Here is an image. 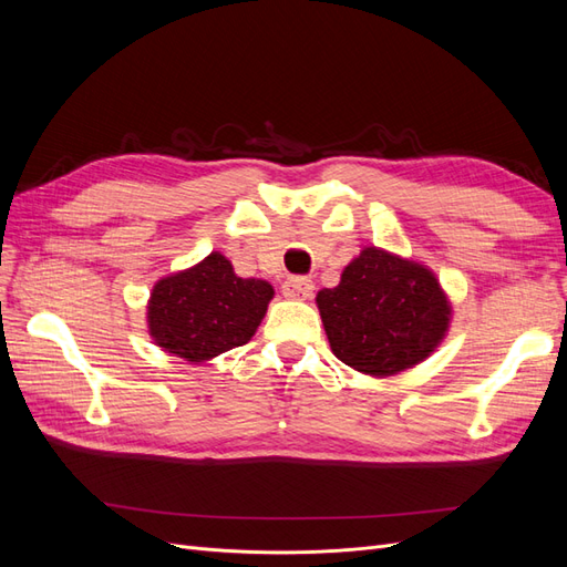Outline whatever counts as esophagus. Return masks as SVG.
Wrapping results in <instances>:
<instances>
[{"instance_id":"esophagus-1","label":"esophagus","mask_w":567,"mask_h":567,"mask_svg":"<svg viewBox=\"0 0 567 567\" xmlns=\"http://www.w3.org/2000/svg\"><path fill=\"white\" fill-rule=\"evenodd\" d=\"M281 290L284 298L288 300H310L315 293V284L305 277H290L288 281H284Z\"/></svg>"}]
</instances>
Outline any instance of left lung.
Wrapping results in <instances>:
<instances>
[{"label": "left lung", "mask_w": 567, "mask_h": 567, "mask_svg": "<svg viewBox=\"0 0 567 567\" xmlns=\"http://www.w3.org/2000/svg\"><path fill=\"white\" fill-rule=\"evenodd\" d=\"M317 307L331 352L371 379L425 362L452 326V302L435 271L411 257L364 246Z\"/></svg>", "instance_id": "1"}]
</instances>
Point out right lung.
Returning <instances> with one entry per match:
<instances>
[{
	"label": "right lung",
	"instance_id": "right-lung-1",
	"mask_svg": "<svg viewBox=\"0 0 567 567\" xmlns=\"http://www.w3.org/2000/svg\"><path fill=\"white\" fill-rule=\"evenodd\" d=\"M271 298L269 281L236 277L227 257L213 250L198 265L156 281L146 305V329L161 350L203 364L246 346Z\"/></svg>",
	"mask_w": 567,
	"mask_h": 567
}]
</instances>
